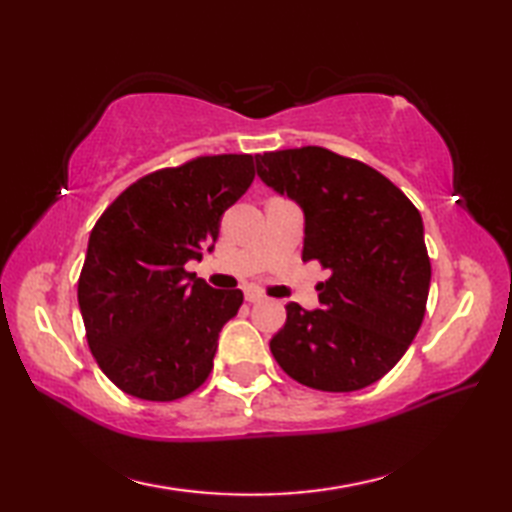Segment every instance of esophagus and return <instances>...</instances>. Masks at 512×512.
Listing matches in <instances>:
<instances>
[{
	"instance_id": "1",
	"label": "esophagus",
	"mask_w": 512,
	"mask_h": 512,
	"mask_svg": "<svg viewBox=\"0 0 512 512\" xmlns=\"http://www.w3.org/2000/svg\"><path fill=\"white\" fill-rule=\"evenodd\" d=\"M244 299H246L248 303H259V301H264V295H262V292H259L255 286H246V288H244Z\"/></svg>"
}]
</instances>
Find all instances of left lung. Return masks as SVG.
<instances>
[{"label": "left lung", "instance_id": "8db88e82", "mask_svg": "<svg viewBox=\"0 0 512 512\" xmlns=\"http://www.w3.org/2000/svg\"><path fill=\"white\" fill-rule=\"evenodd\" d=\"M257 176L306 217L303 262L330 270L321 310L286 306L270 352L297 383L356 391L394 367L424 319L431 262L422 217L394 182L323 147L266 151Z\"/></svg>", "mask_w": 512, "mask_h": 512}]
</instances>
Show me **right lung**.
I'll use <instances>...</instances> for the list:
<instances>
[{
    "label": "right lung",
    "instance_id": "add662e5",
    "mask_svg": "<svg viewBox=\"0 0 512 512\" xmlns=\"http://www.w3.org/2000/svg\"><path fill=\"white\" fill-rule=\"evenodd\" d=\"M253 180L250 154L200 156L129 184L94 224L79 308L96 363L125 394L169 402L209 378L244 295L184 264L213 250L220 217Z\"/></svg>",
    "mask_w": 512,
    "mask_h": 512
}]
</instances>
